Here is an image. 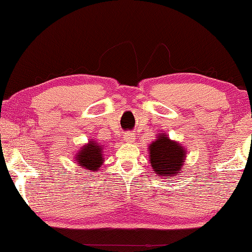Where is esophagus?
I'll list each match as a JSON object with an SVG mask.
<instances>
[{
  "instance_id": "1",
  "label": "esophagus",
  "mask_w": 252,
  "mask_h": 252,
  "mask_svg": "<svg viewBox=\"0 0 252 252\" xmlns=\"http://www.w3.org/2000/svg\"><path fill=\"white\" fill-rule=\"evenodd\" d=\"M125 139H126V141H127V142H134L135 134H133V133H126V136H125Z\"/></svg>"
}]
</instances>
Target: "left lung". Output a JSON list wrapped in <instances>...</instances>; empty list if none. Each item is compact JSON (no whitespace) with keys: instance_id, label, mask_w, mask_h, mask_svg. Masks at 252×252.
I'll list each match as a JSON object with an SVG mask.
<instances>
[{"instance_id":"8db88e82","label":"left lung","mask_w":252,"mask_h":252,"mask_svg":"<svg viewBox=\"0 0 252 252\" xmlns=\"http://www.w3.org/2000/svg\"><path fill=\"white\" fill-rule=\"evenodd\" d=\"M150 162L161 177L179 174L186 159V151L180 144L171 141L167 135H159L158 140L150 144Z\"/></svg>"}]
</instances>
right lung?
<instances>
[{"label":"right lung","mask_w":252,"mask_h":252,"mask_svg":"<svg viewBox=\"0 0 252 252\" xmlns=\"http://www.w3.org/2000/svg\"><path fill=\"white\" fill-rule=\"evenodd\" d=\"M76 161H78L80 167L91 170V171H95L103 163L102 147L95 141H90L87 146L82 147V150L78 153Z\"/></svg>","instance_id":"obj_1"}]
</instances>
